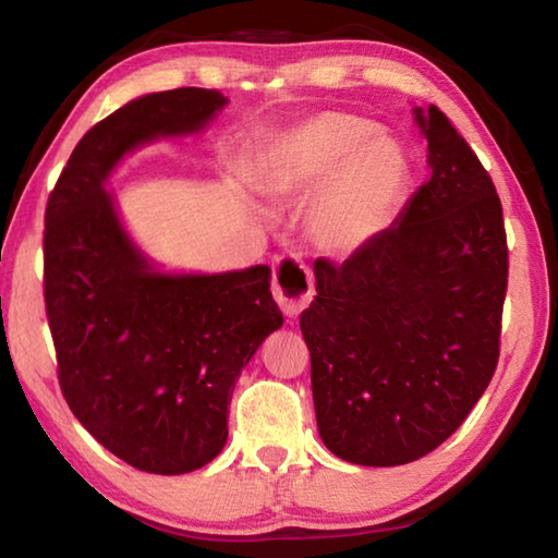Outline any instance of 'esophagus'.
Returning <instances> with one entry per match:
<instances>
[{
    "label": "esophagus",
    "instance_id": "esophagus-1",
    "mask_svg": "<svg viewBox=\"0 0 558 558\" xmlns=\"http://www.w3.org/2000/svg\"><path fill=\"white\" fill-rule=\"evenodd\" d=\"M313 278L295 256H282L272 263V295L288 317H298L313 300Z\"/></svg>",
    "mask_w": 558,
    "mask_h": 558
}]
</instances>
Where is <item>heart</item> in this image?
I'll list each match as a JSON object with an SVG mask.
<instances>
[{
    "label": "heart",
    "mask_w": 558,
    "mask_h": 558,
    "mask_svg": "<svg viewBox=\"0 0 558 558\" xmlns=\"http://www.w3.org/2000/svg\"><path fill=\"white\" fill-rule=\"evenodd\" d=\"M263 192L288 199L315 192L310 231L327 253L352 256L379 235L405 184V157L369 120L319 112L268 147Z\"/></svg>",
    "instance_id": "b5f03b06"
}]
</instances>
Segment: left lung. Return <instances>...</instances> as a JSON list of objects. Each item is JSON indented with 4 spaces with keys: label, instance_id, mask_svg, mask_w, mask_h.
<instances>
[{
    "label": "left lung",
    "instance_id": "obj_1",
    "mask_svg": "<svg viewBox=\"0 0 558 558\" xmlns=\"http://www.w3.org/2000/svg\"><path fill=\"white\" fill-rule=\"evenodd\" d=\"M413 120L428 182L342 266L315 260L317 295L300 315L319 438L366 468L405 465L448 440L499 356L502 204L436 106H415Z\"/></svg>",
    "mask_w": 558,
    "mask_h": 558
}]
</instances>
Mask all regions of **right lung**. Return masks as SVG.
<instances>
[{"label": "right lung", "mask_w": 558, "mask_h": 558, "mask_svg": "<svg viewBox=\"0 0 558 558\" xmlns=\"http://www.w3.org/2000/svg\"><path fill=\"white\" fill-rule=\"evenodd\" d=\"M219 90L147 93L90 128L46 206L44 298L75 418L128 465L184 475L229 438L235 379L282 313L270 268L165 270L122 223L108 182L135 149L202 135Z\"/></svg>", "instance_id": "right-lung-1"}]
</instances>
